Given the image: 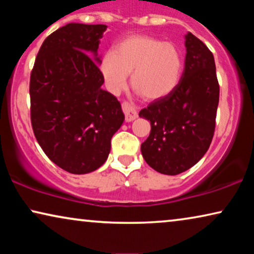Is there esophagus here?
I'll return each instance as SVG.
<instances>
[{"label":"esophagus","mask_w":254,"mask_h":254,"mask_svg":"<svg viewBox=\"0 0 254 254\" xmlns=\"http://www.w3.org/2000/svg\"><path fill=\"white\" fill-rule=\"evenodd\" d=\"M123 111L125 113V120H126V123H130V121H133L137 118L136 110L126 102L123 103Z\"/></svg>","instance_id":"34e87169"}]
</instances>
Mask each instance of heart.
<instances>
[{"instance_id":"obj_1","label":"heart","mask_w":254,"mask_h":254,"mask_svg":"<svg viewBox=\"0 0 254 254\" xmlns=\"http://www.w3.org/2000/svg\"><path fill=\"white\" fill-rule=\"evenodd\" d=\"M100 74L109 91L118 93L128 74L137 95L148 100L169 96L180 81L182 53L175 44L145 34H133L119 41L100 61Z\"/></svg>"}]
</instances>
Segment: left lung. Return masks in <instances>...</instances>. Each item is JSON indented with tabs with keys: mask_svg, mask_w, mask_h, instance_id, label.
<instances>
[{
	"mask_svg": "<svg viewBox=\"0 0 254 254\" xmlns=\"http://www.w3.org/2000/svg\"><path fill=\"white\" fill-rule=\"evenodd\" d=\"M185 47L178 85L138 113L151 125L150 135L141 144L142 156L149 166L169 176L190 169L207 152L220 98L213 53L190 32L185 34Z\"/></svg>",
	"mask_w": 254,
	"mask_h": 254,
	"instance_id": "8db88e82",
	"label": "left lung"
}]
</instances>
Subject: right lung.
I'll return each instance as SVG.
<instances>
[{
	"label": "right lung",
	"instance_id": "add662e5",
	"mask_svg": "<svg viewBox=\"0 0 254 254\" xmlns=\"http://www.w3.org/2000/svg\"><path fill=\"white\" fill-rule=\"evenodd\" d=\"M106 25L69 23L41 45L30 78L34 136L59 168L84 175L100 168L125 120L102 89L98 47Z\"/></svg>",
	"mask_w": 254,
	"mask_h": 254
}]
</instances>
